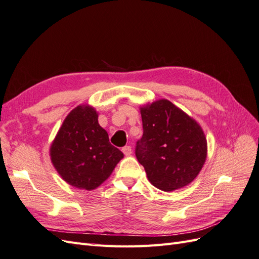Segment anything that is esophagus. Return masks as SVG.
Instances as JSON below:
<instances>
[{"mask_svg": "<svg viewBox=\"0 0 259 259\" xmlns=\"http://www.w3.org/2000/svg\"><path fill=\"white\" fill-rule=\"evenodd\" d=\"M122 151H123V153H124L125 155H126V156H130V155L132 154V152H133L131 146H125V147H123V148H122Z\"/></svg>", "mask_w": 259, "mask_h": 259, "instance_id": "esophagus-1", "label": "esophagus"}]
</instances>
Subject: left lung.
Wrapping results in <instances>:
<instances>
[{"label":"left lung","instance_id":"left-lung-1","mask_svg":"<svg viewBox=\"0 0 259 259\" xmlns=\"http://www.w3.org/2000/svg\"><path fill=\"white\" fill-rule=\"evenodd\" d=\"M144 134L136 156L148 180L166 192L178 190L197 178L207 156L201 125L167 99L139 108Z\"/></svg>","mask_w":259,"mask_h":259}]
</instances>
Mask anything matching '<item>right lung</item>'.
<instances>
[{
  "instance_id": "1",
  "label": "right lung",
  "mask_w": 259,
  "mask_h": 259,
  "mask_svg": "<svg viewBox=\"0 0 259 259\" xmlns=\"http://www.w3.org/2000/svg\"><path fill=\"white\" fill-rule=\"evenodd\" d=\"M53 166L70 186L94 190L110 177L124 154L109 142L98 112L80 105L66 116L50 148Z\"/></svg>"
}]
</instances>
